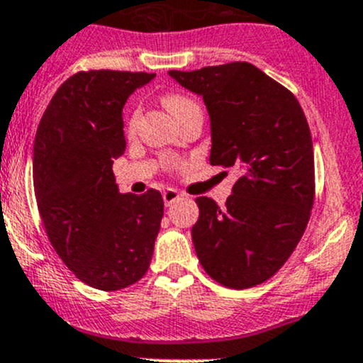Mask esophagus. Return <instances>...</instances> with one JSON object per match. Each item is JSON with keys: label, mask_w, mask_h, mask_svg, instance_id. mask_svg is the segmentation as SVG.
Segmentation results:
<instances>
[{"label": "esophagus", "mask_w": 363, "mask_h": 363, "mask_svg": "<svg viewBox=\"0 0 363 363\" xmlns=\"http://www.w3.org/2000/svg\"><path fill=\"white\" fill-rule=\"evenodd\" d=\"M179 196H181V195H179V191H175V189L168 188V189H164V191H163V202L168 207V205L177 202Z\"/></svg>", "instance_id": "esophagus-1"}]
</instances>
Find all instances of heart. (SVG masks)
<instances>
[{
	"instance_id": "heart-1",
	"label": "heart",
	"mask_w": 363,
	"mask_h": 363,
	"mask_svg": "<svg viewBox=\"0 0 363 363\" xmlns=\"http://www.w3.org/2000/svg\"><path fill=\"white\" fill-rule=\"evenodd\" d=\"M163 105L168 108V111H170V113L175 117V119H177V117H181L184 112L191 111V108H195V107H199V104H196L193 98L186 96V94H181V93L164 94ZM138 116H140V111H138V107L133 108V112H131L130 117H128V131H133L135 128H137Z\"/></svg>"
}]
</instances>
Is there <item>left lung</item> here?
I'll use <instances>...</instances> for the list:
<instances>
[{
    "instance_id": "obj_1",
    "label": "left lung",
    "mask_w": 363,
    "mask_h": 363,
    "mask_svg": "<svg viewBox=\"0 0 363 363\" xmlns=\"http://www.w3.org/2000/svg\"><path fill=\"white\" fill-rule=\"evenodd\" d=\"M168 73L202 94L211 164L240 172L223 207L196 199V256L226 288L265 283L295 251L314 205L313 138L302 107L290 89L246 61Z\"/></svg>"
}]
</instances>
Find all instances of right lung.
Masks as SVG:
<instances>
[{
  "label": "right lung",
  "instance_id": "obj_1",
  "mask_svg": "<svg viewBox=\"0 0 363 363\" xmlns=\"http://www.w3.org/2000/svg\"><path fill=\"white\" fill-rule=\"evenodd\" d=\"M155 73L87 69L60 86L33 147V184L47 237L82 283L104 291L145 276L163 218L156 189L119 193L112 163L126 149L123 107Z\"/></svg>",
  "mask_w": 363,
  "mask_h": 363
}]
</instances>
